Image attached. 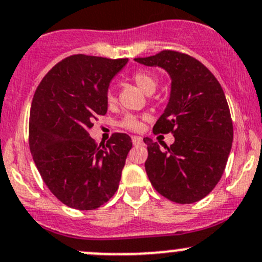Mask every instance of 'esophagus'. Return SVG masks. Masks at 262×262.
<instances>
[{
    "mask_svg": "<svg viewBox=\"0 0 262 262\" xmlns=\"http://www.w3.org/2000/svg\"><path fill=\"white\" fill-rule=\"evenodd\" d=\"M131 139H132V144H134V145H140V144H142V137H140V136H132Z\"/></svg>",
    "mask_w": 262,
    "mask_h": 262,
    "instance_id": "esophagus-1",
    "label": "esophagus"
}]
</instances>
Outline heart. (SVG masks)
Instances as JSON below:
<instances>
[{"mask_svg":"<svg viewBox=\"0 0 262 262\" xmlns=\"http://www.w3.org/2000/svg\"><path fill=\"white\" fill-rule=\"evenodd\" d=\"M131 80L146 94H151L154 93L155 88H157V77L154 76L150 72L144 71V70H139V71H135L131 75ZM105 102L110 107L116 104L117 102V98H116L115 93L112 89H108L105 93ZM145 116H136V115H126L122 120L120 121V126L123 128H127L130 131H140L144 126V120Z\"/></svg>","mask_w":262,"mask_h":262,"instance_id":"1","label":"heart"}]
</instances>
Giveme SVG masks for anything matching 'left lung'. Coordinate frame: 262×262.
I'll use <instances>...</instances> for the list:
<instances>
[{"label":"left lung","mask_w":262,"mask_h":262,"mask_svg":"<svg viewBox=\"0 0 262 262\" xmlns=\"http://www.w3.org/2000/svg\"><path fill=\"white\" fill-rule=\"evenodd\" d=\"M135 61L162 67L172 79L169 102L152 132H170L174 142L160 149L144 137L147 177L168 200L196 203L220 181L232 147L233 122L224 92L208 67L182 52L162 51Z\"/></svg>","instance_id":"8db88e82"}]
</instances>
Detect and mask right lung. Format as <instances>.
<instances>
[{
	"label": "right lung",
	"instance_id": "add662e5",
	"mask_svg": "<svg viewBox=\"0 0 262 262\" xmlns=\"http://www.w3.org/2000/svg\"><path fill=\"white\" fill-rule=\"evenodd\" d=\"M127 61L74 54L52 67L35 90L30 151L47 187L70 208H99L120 185L131 137L116 132L98 146L89 131L107 113L105 93Z\"/></svg>",
	"mask_w": 262,
	"mask_h": 262
}]
</instances>
